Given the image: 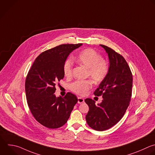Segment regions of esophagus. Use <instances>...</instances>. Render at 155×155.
<instances>
[{
  "label": "esophagus",
  "instance_id": "obj_1",
  "mask_svg": "<svg viewBox=\"0 0 155 155\" xmlns=\"http://www.w3.org/2000/svg\"><path fill=\"white\" fill-rule=\"evenodd\" d=\"M84 101V98H81V97H78V104H83V103Z\"/></svg>",
  "mask_w": 155,
  "mask_h": 155
}]
</instances>
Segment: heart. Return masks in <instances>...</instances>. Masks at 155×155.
<instances>
[{
  "label": "heart",
  "instance_id": "1",
  "mask_svg": "<svg viewBox=\"0 0 155 155\" xmlns=\"http://www.w3.org/2000/svg\"><path fill=\"white\" fill-rule=\"evenodd\" d=\"M76 61L87 69V77H89L95 83H100L107 77L110 67L107 61L97 51L92 48H86L78 54ZM74 64L71 59H67L63 65V72L66 77L72 75ZM92 87L91 80H77L69 86L70 89L77 95L84 96Z\"/></svg>",
  "mask_w": 155,
  "mask_h": 155
}]
</instances>
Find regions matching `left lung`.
<instances>
[{
	"label": "left lung",
	"instance_id": "obj_1",
	"mask_svg": "<svg viewBox=\"0 0 155 155\" xmlns=\"http://www.w3.org/2000/svg\"><path fill=\"white\" fill-rule=\"evenodd\" d=\"M100 45L108 54L110 69L94 94L102 96L103 100L97 106L91 98L84 101L89 108L86 116L87 124L91 128L101 131L115 125L124 116L131 98L133 75L120 54L108 46Z\"/></svg>",
	"mask_w": 155,
	"mask_h": 155
}]
</instances>
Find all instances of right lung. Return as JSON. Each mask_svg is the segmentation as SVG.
Here are the masks:
<instances>
[{"instance_id":"right-lung-1","label":"right lung","mask_w":155,"mask_h":155,"mask_svg":"<svg viewBox=\"0 0 155 155\" xmlns=\"http://www.w3.org/2000/svg\"><path fill=\"white\" fill-rule=\"evenodd\" d=\"M81 45L61 44L43 51L36 58L26 77L28 108L35 119L47 128L55 129L64 125L78 101L71 92L64 97H56L54 93L58 81L64 76V61L71 51Z\"/></svg>"}]
</instances>
